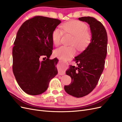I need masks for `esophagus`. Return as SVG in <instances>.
I'll use <instances>...</instances> for the list:
<instances>
[{"instance_id": "1", "label": "esophagus", "mask_w": 122, "mask_h": 122, "mask_svg": "<svg viewBox=\"0 0 122 122\" xmlns=\"http://www.w3.org/2000/svg\"><path fill=\"white\" fill-rule=\"evenodd\" d=\"M68 62H64V66H67V65H68ZM64 74H65V72H61V73H60V75H64Z\"/></svg>"}]
</instances>
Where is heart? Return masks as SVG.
<instances>
[{
  "label": "heart",
  "instance_id": "1",
  "mask_svg": "<svg viewBox=\"0 0 122 122\" xmlns=\"http://www.w3.org/2000/svg\"><path fill=\"white\" fill-rule=\"evenodd\" d=\"M61 28L65 34L73 36L71 45L75 46L78 50H82L87 46L91 40V36L87 31V25L84 23L77 20H73L61 25ZM62 31L56 28L52 34V39L55 46L61 43ZM74 46H61L54 51V55L62 60L67 61L73 56L76 53Z\"/></svg>",
  "mask_w": 122,
  "mask_h": 122
}]
</instances>
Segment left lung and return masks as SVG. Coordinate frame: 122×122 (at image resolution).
I'll use <instances>...</instances> for the list:
<instances>
[{"label":"left lung","mask_w":122,"mask_h":122,"mask_svg":"<svg viewBox=\"0 0 122 122\" xmlns=\"http://www.w3.org/2000/svg\"><path fill=\"white\" fill-rule=\"evenodd\" d=\"M78 20L89 24L92 38L85 50L75 57L77 67L70 66L66 72L72 81L65 86L64 89L76 98L88 95L97 84L104 69L108 42L106 29L100 22L91 17L79 18Z\"/></svg>","instance_id":"obj_1"}]
</instances>
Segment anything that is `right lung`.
<instances>
[{"instance_id": "1", "label": "right lung", "mask_w": 122, "mask_h": 122, "mask_svg": "<svg viewBox=\"0 0 122 122\" xmlns=\"http://www.w3.org/2000/svg\"><path fill=\"white\" fill-rule=\"evenodd\" d=\"M61 21L36 16L22 24L13 48V71L25 93L38 95L45 92L50 80L57 74V58L49 60L53 50L52 34ZM43 57V61L40 60Z\"/></svg>"}]
</instances>
